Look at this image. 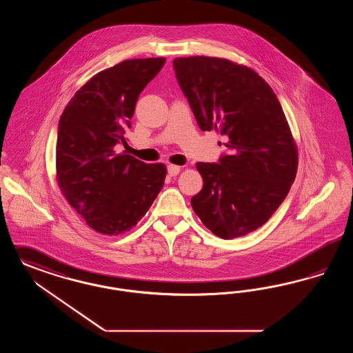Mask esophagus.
<instances>
[{"mask_svg": "<svg viewBox=\"0 0 353 353\" xmlns=\"http://www.w3.org/2000/svg\"><path fill=\"white\" fill-rule=\"evenodd\" d=\"M167 170H168V174H170V177H174V176H177V174L180 173L181 168H180L179 165H173V164H170Z\"/></svg>", "mask_w": 353, "mask_h": 353, "instance_id": "obj_1", "label": "esophagus"}]
</instances>
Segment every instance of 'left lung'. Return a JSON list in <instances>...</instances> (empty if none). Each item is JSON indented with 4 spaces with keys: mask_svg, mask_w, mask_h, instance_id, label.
<instances>
[{
    "mask_svg": "<svg viewBox=\"0 0 353 353\" xmlns=\"http://www.w3.org/2000/svg\"><path fill=\"white\" fill-rule=\"evenodd\" d=\"M173 68L199 128L227 139L218 163L196 164L203 188L192 208L216 236H244L268 221L296 179L281 103L256 72L226 59L177 57Z\"/></svg>",
    "mask_w": 353,
    "mask_h": 353,
    "instance_id": "1",
    "label": "left lung"
}]
</instances>
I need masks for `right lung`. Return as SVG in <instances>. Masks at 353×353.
<instances>
[{
	"instance_id": "right-lung-1",
	"label": "right lung",
	"mask_w": 353,
	"mask_h": 353,
	"mask_svg": "<svg viewBox=\"0 0 353 353\" xmlns=\"http://www.w3.org/2000/svg\"><path fill=\"white\" fill-rule=\"evenodd\" d=\"M164 63V57L132 59L99 72L74 93L60 117L59 188L99 234L119 235L135 226L164 185V164L115 152L118 143H126L141 90Z\"/></svg>"
}]
</instances>
